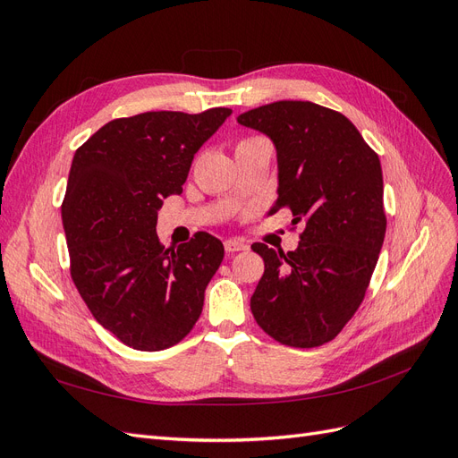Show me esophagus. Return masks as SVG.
<instances>
[{"instance_id":"34e87169","label":"esophagus","mask_w":458,"mask_h":458,"mask_svg":"<svg viewBox=\"0 0 458 458\" xmlns=\"http://www.w3.org/2000/svg\"><path fill=\"white\" fill-rule=\"evenodd\" d=\"M224 246H225V252H227V254L241 252V250H246V248H248L242 241H237V239H229V241H225V242H224Z\"/></svg>"}]
</instances>
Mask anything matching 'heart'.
Here are the masks:
<instances>
[{
  "instance_id": "b5f03b06",
  "label": "heart",
  "mask_w": 458,
  "mask_h": 458,
  "mask_svg": "<svg viewBox=\"0 0 458 458\" xmlns=\"http://www.w3.org/2000/svg\"><path fill=\"white\" fill-rule=\"evenodd\" d=\"M246 141H250V140H246ZM242 143H244V141H242Z\"/></svg>"
}]
</instances>
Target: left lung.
Returning <instances> with one entry per match:
<instances>
[{
  "instance_id": "obj_1",
  "label": "left lung",
  "mask_w": 458,
  "mask_h": 458,
  "mask_svg": "<svg viewBox=\"0 0 458 458\" xmlns=\"http://www.w3.org/2000/svg\"><path fill=\"white\" fill-rule=\"evenodd\" d=\"M237 122L275 145L279 197L269 214L290 208L303 224L294 252L252 244L266 263L252 315L276 342L317 348L361 306L377 267L386 234L378 155L344 114L310 101L263 105Z\"/></svg>"
}]
</instances>
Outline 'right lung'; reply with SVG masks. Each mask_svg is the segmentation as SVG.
<instances>
[{
    "label": "right lung",
    "mask_w": 458,
    "mask_h": 458,
    "mask_svg": "<svg viewBox=\"0 0 458 458\" xmlns=\"http://www.w3.org/2000/svg\"><path fill=\"white\" fill-rule=\"evenodd\" d=\"M229 116L231 108L217 106L118 118L76 150L61 210L72 281L97 323L133 350L170 348L202 313L224 244L200 231L164 248L157 221L162 200L182 195L197 150Z\"/></svg>",
    "instance_id": "obj_1"
}]
</instances>
